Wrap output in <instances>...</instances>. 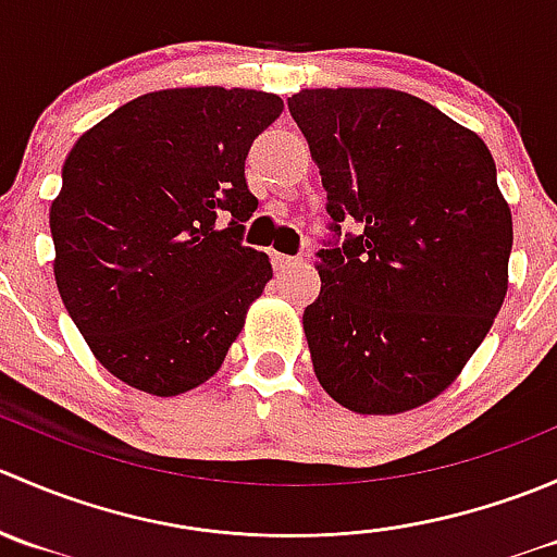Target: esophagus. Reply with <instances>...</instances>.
Instances as JSON below:
<instances>
[{
	"label": "esophagus",
	"mask_w": 557,
	"mask_h": 557,
	"mask_svg": "<svg viewBox=\"0 0 557 557\" xmlns=\"http://www.w3.org/2000/svg\"><path fill=\"white\" fill-rule=\"evenodd\" d=\"M272 263H274V269H280V272H285V269L296 267V263H299V258H294V256H283V252H274V256H272Z\"/></svg>",
	"instance_id": "1"
}]
</instances>
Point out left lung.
<instances>
[{"instance_id":"obj_1","label":"left lung","mask_w":557,"mask_h":557,"mask_svg":"<svg viewBox=\"0 0 557 557\" xmlns=\"http://www.w3.org/2000/svg\"><path fill=\"white\" fill-rule=\"evenodd\" d=\"M288 110L331 215L305 310L314 374L352 412L420 407L458 377L507 296L512 212L491 150L393 88H305Z\"/></svg>"}]
</instances>
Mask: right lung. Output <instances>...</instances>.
I'll return each instance as SVG.
<instances>
[{
	"instance_id": "add662e5",
	"label": "right lung",
	"mask_w": 557,
	"mask_h": 557,
	"mask_svg": "<svg viewBox=\"0 0 557 557\" xmlns=\"http://www.w3.org/2000/svg\"><path fill=\"white\" fill-rule=\"evenodd\" d=\"M277 94L166 88L88 128L50 205L61 301L110 374L153 396L210 380L272 277L243 245L250 145Z\"/></svg>"
}]
</instances>
